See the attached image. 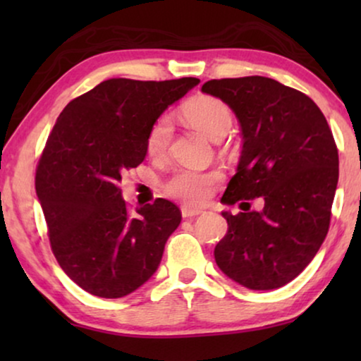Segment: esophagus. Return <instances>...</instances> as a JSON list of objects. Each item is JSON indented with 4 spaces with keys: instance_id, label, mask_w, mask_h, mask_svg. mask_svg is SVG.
<instances>
[{
    "instance_id": "1",
    "label": "esophagus",
    "mask_w": 361,
    "mask_h": 361,
    "mask_svg": "<svg viewBox=\"0 0 361 361\" xmlns=\"http://www.w3.org/2000/svg\"><path fill=\"white\" fill-rule=\"evenodd\" d=\"M180 212H182V216H184V219H192V216H197L202 214L200 209H192V207H187V205L182 207Z\"/></svg>"
}]
</instances>
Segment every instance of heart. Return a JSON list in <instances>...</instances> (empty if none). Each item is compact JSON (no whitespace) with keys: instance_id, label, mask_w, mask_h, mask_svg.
<instances>
[{"instance_id":"obj_1","label":"heart","mask_w":361,"mask_h":361,"mask_svg":"<svg viewBox=\"0 0 361 361\" xmlns=\"http://www.w3.org/2000/svg\"><path fill=\"white\" fill-rule=\"evenodd\" d=\"M182 116L190 125L210 137L221 140L230 131L233 113L225 102L215 97L192 98L182 106ZM172 137V120L169 115H161L152 123L146 136V149L151 156H159L167 149ZM220 179L219 172H204L184 167L166 182L167 194L189 204H200L210 194L212 185Z\"/></svg>"}]
</instances>
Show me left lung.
<instances>
[{
  "mask_svg": "<svg viewBox=\"0 0 361 361\" xmlns=\"http://www.w3.org/2000/svg\"><path fill=\"white\" fill-rule=\"evenodd\" d=\"M202 92L233 110L243 137L221 202H264L259 212H221L228 231L215 246V261L245 288L278 289L302 273L327 236L338 182L332 131L307 95L273 78L209 80Z\"/></svg>",
  "mask_w": 361,
  "mask_h": 361,
  "instance_id": "8db88e82",
  "label": "left lung"
}]
</instances>
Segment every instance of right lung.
Instances as JSON below:
<instances>
[{
  "mask_svg": "<svg viewBox=\"0 0 361 361\" xmlns=\"http://www.w3.org/2000/svg\"><path fill=\"white\" fill-rule=\"evenodd\" d=\"M199 78H110L63 108L36 171L51 248L68 278L98 298L118 299L156 273L179 207L156 199L131 215L121 174L146 157L152 123Z\"/></svg>",
  "mask_w": 361,
  "mask_h": 361,
  "instance_id": "obj_1",
  "label": "right lung"
}]
</instances>
